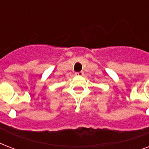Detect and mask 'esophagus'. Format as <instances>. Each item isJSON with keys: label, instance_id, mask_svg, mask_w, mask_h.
I'll use <instances>...</instances> for the list:
<instances>
[{"label": "esophagus", "instance_id": "34e87169", "mask_svg": "<svg viewBox=\"0 0 149 149\" xmlns=\"http://www.w3.org/2000/svg\"><path fill=\"white\" fill-rule=\"evenodd\" d=\"M76 76H77V77H83V76H84V72H76Z\"/></svg>", "mask_w": 149, "mask_h": 149}]
</instances>
